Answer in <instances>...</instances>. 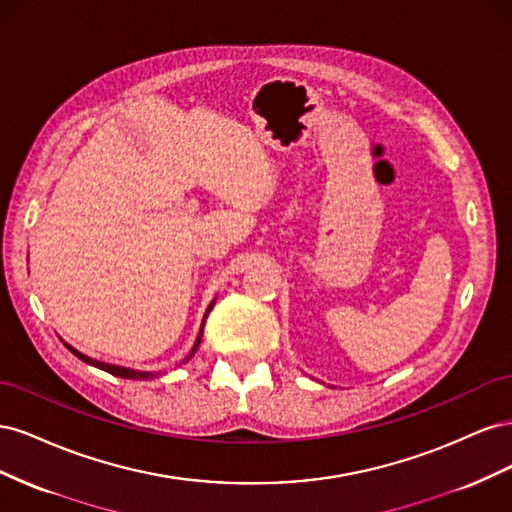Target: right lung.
<instances>
[{
	"mask_svg": "<svg viewBox=\"0 0 512 512\" xmlns=\"http://www.w3.org/2000/svg\"><path fill=\"white\" fill-rule=\"evenodd\" d=\"M215 305V299L209 303V307H207V312H205V316H203V324H200V331H198V335H196V342H194V346H192V350H190V354L185 356L183 359V363H188L192 356L196 354V350H198V346H200V339H203V329H205V320H207V316H209V312H211V307ZM74 356H79V359L83 361V363H87V365H94V367H98V369H102V371H108V374L111 376H117V378H126V380H151V378H156L158 374H151V371H138V369H130V367H121V365H113V363H102V361H96V359H89L87 354H83V352H79L76 348H72L70 344H64Z\"/></svg>",
	"mask_w": 512,
	"mask_h": 512,
	"instance_id": "obj_1",
	"label": "right lung"
}]
</instances>
